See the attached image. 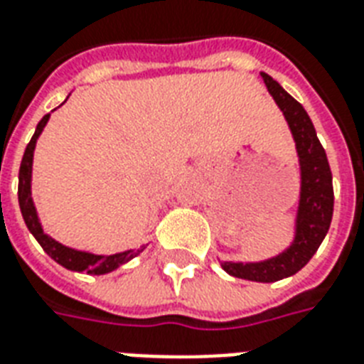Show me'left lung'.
<instances>
[{
  "mask_svg": "<svg viewBox=\"0 0 364 364\" xmlns=\"http://www.w3.org/2000/svg\"><path fill=\"white\" fill-rule=\"evenodd\" d=\"M267 91L287 118L299 160V204L294 225V240L279 256L263 262H221L223 271L237 279L274 282L296 274L307 265L328 232L334 212V188L328 158L305 108L282 90L281 83L262 72Z\"/></svg>",
  "mask_w": 364,
  "mask_h": 364,
  "instance_id": "8db88e82",
  "label": "left lung"
}]
</instances>
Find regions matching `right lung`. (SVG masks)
<instances>
[{"mask_svg": "<svg viewBox=\"0 0 364 364\" xmlns=\"http://www.w3.org/2000/svg\"><path fill=\"white\" fill-rule=\"evenodd\" d=\"M49 116L51 114H46L40 120L34 135L28 143L26 151H24V156H22L21 171H18V206H21L22 218H24L28 231L34 235L41 248L46 250L47 256L55 259L59 265H63L65 269H70V271H77V273L85 271L90 274H107L110 271H114V269L122 267L124 263H127L135 256H139L145 250V246L118 252V254H110V256H102V254H91V252L65 246V244L57 242L55 238H51L43 231L40 218H38V210H36L34 200H32V162H34L36 143H38V137L43 132L46 124L49 122Z\"/></svg>", "mask_w": 364, "mask_h": 364, "instance_id": "add662e5", "label": "right lung"}]
</instances>
